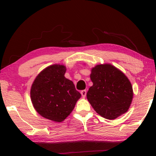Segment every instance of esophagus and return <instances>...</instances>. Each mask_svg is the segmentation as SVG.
Masks as SVG:
<instances>
[{
    "label": "esophagus",
    "mask_w": 156,
    "mask_h": 156,
    "mask_svg": "<svg viewBox=\"0 0 156 156\" xmlns=\"http://www.w3.org/2000/svg\"><path fill=\"white\" fill-rule=\"evenodd\" d=\"M81 94H82V97H86V95H87V91L86 90H82V91H81Z\"/></svg>",
    "instance_id": "1"
}]
</instances>
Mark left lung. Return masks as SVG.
<instances>
[{"label": "left lung", "mask_w": 156, "mask_h": 156, "mask_svg": "<svg viewBox=\"0 0 156 156\" xmlns=\"http://www.w3.org/2000/svg\"><path fill=\"white\" fill-rule=\"evenodd\" d=\"M93 85L87 97L96 112L107 119H115L129 109L133 88L125 74L114 66L97 65L90 75Z\"/></svg>", "instance_id": "left-lung-1"}]
</instances>
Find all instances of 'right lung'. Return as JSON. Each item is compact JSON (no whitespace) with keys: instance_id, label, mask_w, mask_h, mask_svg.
<instances>
[{"instance_id":"add662e5","label":"right lung","mask_w":156,"mask_h":156,"mask_svg":"<svg viewBox=\"0 0 156 156\" xmlns=\"http://www.w3.org/2000/svg\"><path fill=\"white\" fill-rule=\"evenodd\" d=\"M66 67L54 65L38 74L32 85L30 97L38 114L61 122L74 109L81 94L71 80L65 77Z\"/></svg>"}]
</instances>
